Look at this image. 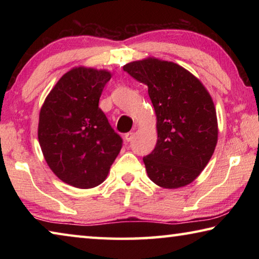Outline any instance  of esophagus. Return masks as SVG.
Wrapping results in <instances>:
<instances>
[{
    "instance_id": "34e87169",
    "label": "esophagus",
    "mask_w": 259,
    "mask_h": 259,
    "mask_svg": "<svg viewBox=\"0 0 259 259\" xmlns=\"http://www.w3.org/2000/svg\"><path fill=\"white\" fill-rule=\"evenodd\" d=\"M134 136H135V133H128V134H125L124 135V139H125V142H131V140L134 139Z\"/></svg>"
}]
</instances>
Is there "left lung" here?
<instances>
[{
	"mask_svg": "<svg viewBox=\"0 0 259 259\" xmlns=\"http://www.w3.org/2000/svg\"><path fill=\"white\" fill-rule=\"evenodd\" d=\"M123 71L147 85L156 114V145L143 157L148 177L164 188L192 183L217 144L216 109L207 89L171 61L147 58L124 65Z\"/></svg>",
	"mask_w": 259,
	"mask_h": 259,
	"instance_id": "8db88e82",
	"label": "left lung"
}]
</instances>
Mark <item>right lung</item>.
<instances>
[{"label":"right lung","instance_id":"right-lung-1","mask_svg":"<svg viewBox=\"0 0 259 259\" xmlns=\"http://www.w3.org/2000/svg\"><path fill=\"white\" fill-rule=\"evenodd\" d=\"M111 73L76 67L57 82L38 121V142L48 165L61 181L78 188L102 184L123 140L99 108Z\"/></svg>","mask_w":259,"mask_h":259}]
</instances>
